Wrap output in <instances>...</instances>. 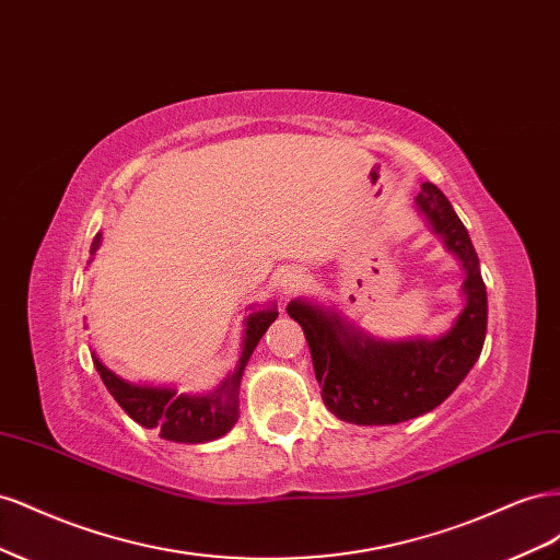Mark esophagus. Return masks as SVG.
Masks as SVG:
<instances>
[{
  "mask_svg": "<svg viewBox=\"0 0 560 560\" xmlns=\"http://www.w3.org/2000/svg\"><path fill=\"white\" fill-rule=\"evenodd\" d=\"M306 284V276L301 273V270H296V268H287V270H282L280 273V278H278V290H280V294H294L296 290H301V287Z\"/></svg>",
  "mask_w": 560,
  "mask_h": 560,
  "instance_id": "esophagus-1",
  "label": "esophagus"
}]
</instances>
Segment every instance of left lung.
Segmentation results:
<instances>
[{
    "label": "left lung",
    "mask_w": 560,
    "mask_h": 560,
    "mask_svg": "<svg viewBox=\"0 0 560 560\" xmlns=\"http://www.w3.org/2000/svg\"><path fill=\"white\" fill-rule=\"evenodd\" d=\"M416 208L465 268V308L442 338L383 341L308 301L296 299L287 306L306 334L322 401L354 425H397L436 409L483 348L488 299L469 233L432 182L420 186Z\"/></svg>",
    "instance_id": "8db88e82"
}]
</instances>
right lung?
Here are the masks:
<instances>
[{"label": "right lung", "instance_id": "1", "mask_svg": "<svg viewBox=\"0 0 560 560\" xmlns=\"http://www.w3.org/2000/svg\"><path fill=\"white\" fill-rule=\"evenodd\" d=\"M103 243V233H97L91 245V254L97 252ZM252 308V306H249ZM278 317V306L261 308L249 313L245 319L243 352L238 366L229 374L208 395H179L173 387H151L135 385L116 376L93 354V364L100 378L107 385L109 395L118 401V406L147 430H156L167 442L177 444H202L212 439L224 436L238 420V389L243 371L252 358L254 348L261 341V336L270 327V322Z\"/></svg>", "mask_w": 560, "mask_h": 560}]
</instances>
